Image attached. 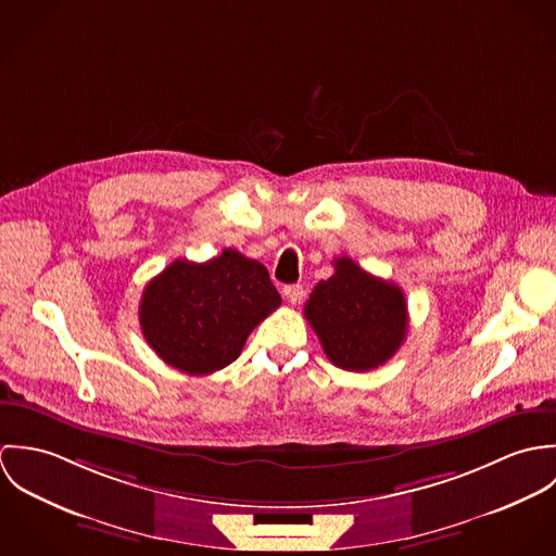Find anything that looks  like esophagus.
Here are the masks:
<instances>
[{"label": "esophagus", "instance_id": "obj_1", "mask_svg": "<svg viewBox=\"0 0 556 556\" xmlns=\"http://www.w3.org/2000/svg\"><path fill=\"white\" fill-rule=\"evenodd\" d=\"M282 293H285V298H287L291 304H300L302 298H304V287H302V285H287V287L282 289Z\"/></svg>", "mask_w": 556, "mask_h": 556}]
</instances>
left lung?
<instances>
[{
    "label": "left lung",
    "instance_id": "left-lung-1",
    "mask_svg": "<svg viewBox=\"0 0 556 556\" xmlns=\"http://www.w3.org/2000/svg\"><path fill=\"white\" fill-rule=\"evenodd\" d=\"M333 269V276L320 280L311 293L304 317L333 366L351 372L379 368L406 338L404 293L349 256L336 258Z\"/></svg>",
    "mask_w": 556,
    "mask_h": 556
}]
</instances>
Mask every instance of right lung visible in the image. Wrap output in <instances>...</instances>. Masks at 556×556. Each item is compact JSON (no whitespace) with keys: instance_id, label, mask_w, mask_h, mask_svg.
Returning <instances> with one entry per match:
<instances>
[{"instance_id":"right-lung-1","label":"right lung","mask_w":556,"mask_h":556,"mask_svg":"<svg viewBox=\"0 0 556 556\" xmlns=\"http://www.w3.org/2000/svg\"><path fill=\"white\" fill-rule=\"evenodd\" d=\"M280 304L265 265L227 248L207 263L173 261L148 282L139 320L162 362L203 377L236 362L250 331Z\"/></svg>"}]
</instances>
